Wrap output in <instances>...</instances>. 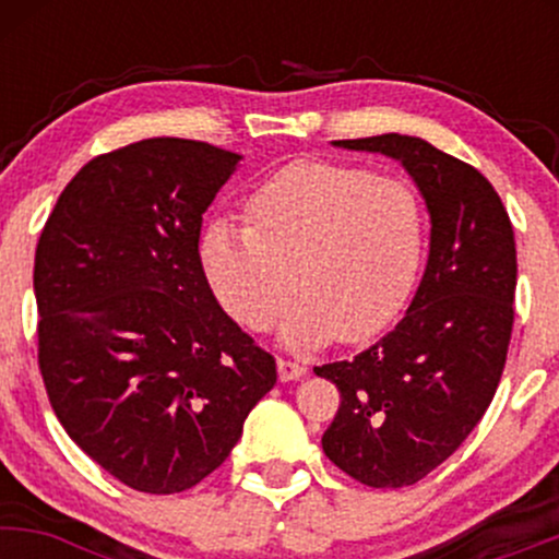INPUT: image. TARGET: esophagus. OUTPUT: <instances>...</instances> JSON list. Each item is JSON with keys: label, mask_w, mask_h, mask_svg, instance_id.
<instances>
[{"label": "esophagus", "mask_w": 559, "mask_h": 559, "mask_svg": "<svg viewBox=\"0 0 559 559\" xmlns=\"http://www.w3.org/2000/svg\"><path fill=\"white\" fill-rule=\"evenodd\" d=\"M305 373H307V368L301 362L284 360V357L278 360V378H281V381H297V378H301Z\"/></svg>", "instance_id": "esophagus-1"}]
</instances>
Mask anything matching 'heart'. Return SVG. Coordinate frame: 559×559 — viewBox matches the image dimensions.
Returning a JSON list of instances; mask_svg holds the SVG:
<instances>
[{
    "label": "heart",
    "mask_w": 559,
    "mask_h": 559,
    "mask_svg": "<svg viewBox=\"0 0 559 559\" xmlns=\"http://www.w3.org/2000/svg\"><path fill=\"white\" fill-rule=\"evenodd\" d=\"M247 221L204 230V278L249 331L271 329L301 294L281 325L292 346L355 344L386 329L407 301L426 236L407 183L325 159H297L267 178L249 197Z\"/></svg>",
    "instance_id": "obj_1"
}]
</instances>
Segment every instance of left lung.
I'll return each mask as SVG.
<instances>
[{
	"label": "left lung",
	"mask_w": 559,
	"mask_h": 559,
	"mask_svg": "<svg viewBox=\"0 0 559 559\" xmlns=\"http://www.w3.org/2000/svg\"><path fill=\"white\" fill-rule=\"evenodd\" d=\"M400 159L431 215V252L413 305L381 342L316 368L342 404L323 452L373 489L418 484L471 436L502 378L515 320V236L473 165L400 133L333 141Z\"/></svg>",
	"instance_id": "8db88e82"
}]
</instances>
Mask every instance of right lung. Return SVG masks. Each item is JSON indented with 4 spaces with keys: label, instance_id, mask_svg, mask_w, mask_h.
<instances>
[{
    "label": "right lung",
    "instance_id": "1",
    "mask_svg": "<svg viewBox=\"0 0 559 559\" xmlns=\"http://www.w3.org/2000/svg\"><path fill=\"white\" fill-rule=\"evenodd\" d=\"M239 159L191 139L120 146L75 173L36 243L49 404L136 491L178 493L217 471L278 378L199 258L204 210Z\"/></svg>",
    "mask_w": 559,
    "mask_h": 559
}]
</instances>
